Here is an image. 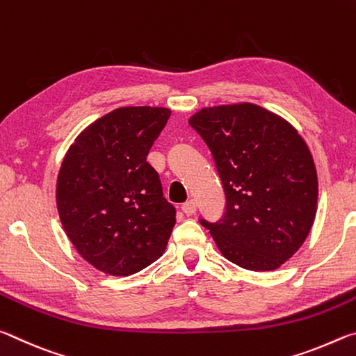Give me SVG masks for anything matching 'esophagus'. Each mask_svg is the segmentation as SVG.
Segmentation results:
<instances>
[{
	"label": "esophagus",
	"instance_id": "1",
	"mask_svg": "<svg viewBox=\"0 0 356 356\" xmlns=\"http://www.w3.org/2000/svg\"><path fill=\"white\" fill-rule=\"evenodd\" d=\"M180 209H182V212L186 216H190V215H193V213L196 212V202L193 201V200H188V201L182 204V207H180Z\"/></svg>",
	"mask_w": 356,
	"mask_h": 356
}]
</instances>
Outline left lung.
Masks as SVG:
<instances>
[{
    "mask_svg": "<svg viewBox=\"0 0 356 356\" xmlns=\"http://www.w3.org/2000/svg\"><path fill=\"white\" fill-rule=\"evenodd\" d=\"M188 124L207 144L226 195L221 218L200 222L238 267L278 268L316 218L317 172L303 138L252 104L204 108Z\"/></svg>",
    "mask_w": 356,
    "mask_h": 356,
    "instance_id": "obj_1",
    "label": "left lung"
}]
</instances>
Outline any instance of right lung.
I'll return each instance as SVG.
<instances>
[{
  "instance_id": "obj_1",
  "label": "right lung",
  "mask_w": 356,
  "mask_h": 356,
  "mask_svg": "<svg viewBox=\"0 0 356 356\" xmlns=\"http://www.w3.org/2000/svg\"><path fill=\"white\" fill-rule=\"evenodd\" d=\"M170 116L166 108H118L89 125L64 156L59 216L76 251L102 272L134 275L166 248L176 207L146 156Z\"/></svg>"
}]
</instances>
